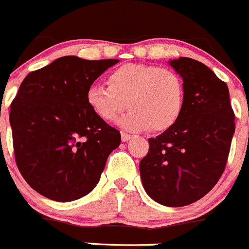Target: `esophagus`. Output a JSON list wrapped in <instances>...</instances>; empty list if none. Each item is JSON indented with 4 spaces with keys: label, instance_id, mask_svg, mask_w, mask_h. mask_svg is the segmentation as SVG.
<instances>
[{
    "label": "esophagus",
    "instance_id": "obj_1",
    "mask_svg": "<svg viewBox=\"0 0 249 249\" xmlns=\"http://www.w3.org/2000/svg\"><path fill=\"white\" fill-rule=\"evenodd\" d=\"M131 135L126 134V132H122V141L123 142H127L129 140H131Z\"/></svg>",
    "mask_w": 249,
    "mask_h": 249
}]
</instances>
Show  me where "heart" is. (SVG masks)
I'll list each match as a JSON object with an SVG mask.
<instances>
[{
    "label": "heart",
    "mask_w": 249,
    "mask_h": 249,
    "mask_svg": "<svg viewBox=\"0 0 249 249\" xmlns=\"http://www.w3.org/2000/svg\"><path fill=\"white\" fill-rule=\"evenodd\" d=\"M107 84L88 88L85 100L96 117L113 122L129 107L119 125L130 131L161 132L176 124L184 107L182 78L166 67L125 64L113 70Z\"/></svg>",
    "instance_id": "heart-1"
}]
</instances>
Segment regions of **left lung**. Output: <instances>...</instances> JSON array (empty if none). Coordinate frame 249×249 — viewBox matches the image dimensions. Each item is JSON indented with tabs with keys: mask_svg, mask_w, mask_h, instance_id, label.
I'll return each instance as SVG.
<instances>
[{
	"mask_svg": "<svg viewBox=\"0 0 249 249\" xmlns=\"http://www.w3.org/2000/svg\"><path fill=\"white\" fill-rule=\"evenodd\" d=\"M182 77L184 107L179 119L149 139L140 173L145 193L169 207L190 205L219 180L235 132V114L227 83L206 65L190 57L171 60Z\"/></svg>",
	"mask_w": 249,
	"mask_h": 249,
	"instance_id": "obj_1",
	"label": "left lung"
}]
</instances>
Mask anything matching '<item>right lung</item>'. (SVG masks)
I'll return each mask as SVG.
<instances>
[{"label":"right lung","mask_w":249,"mask_h":249,"mask_svg":"<svg viewBox=\"0 0 249 249\" xmlns=\"http://www.w3.org/2000/svg\"><path fill=\"white\" fill-rule=\"evenodd\" d=\"M119 60L62 56L25 77L11 105L16 162L27 184L69 202L99 183L120 132L89 108L87 90Z\"/></svg>","instance_id":"obj_1"}]
</instances>
